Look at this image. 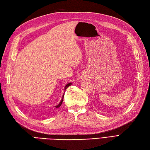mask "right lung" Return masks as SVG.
I'll return each mask as SVG.
<instances>
[{
  "mask_svg": "<svg viewBox=\"0 0 150 150\" xmlns=\"http://www.w3.org/2000/svg\"><path fill=\"white\" fill-rule=\"evenodd\" d=\"M72 84V83H67L66 85V86H65V88H64V91H66V89L69 87V86H70ZM64 93H65V91H64ZM64 95H63V96H62V100H61V101H60V103L57 105H56V106H55V108H59V107H60V105H62V101H63V98H64Z\"/></svg>",
  "mask_w": 150,
  "mask_h": 150,
  "instance_id": "right-lung-1",
  "label": "right lung"
}]
</instances>
